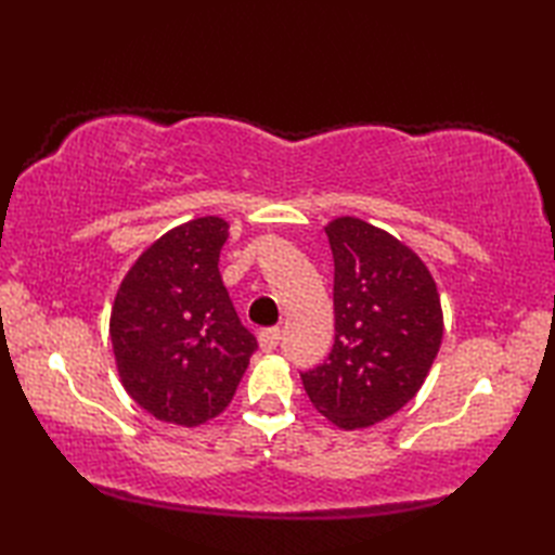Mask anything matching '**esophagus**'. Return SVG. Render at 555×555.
Segmentation results:
<instances>
[{"instance_id":"34e87169","label":"esophagus","mask_w":555,"mask_h":555,"mask_svg":"<svg viewBox=\"0 0 555 555\" xmlns=\"http://www.w3.org/2000/svg\"><path fill=\"white\" fill-rule=\"evenodd\" d=\"M279 344H281V328L279 326L262 328V332H259V348H262L264 352L276 350Z\"/></svg>"}]
</instances>
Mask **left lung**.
<instances>
[{
    "label": "left lung",
    "mask_w": 555,
    "mask_h": 555,
    "mask_svg": "<svg viewBox=\"0 0 555 555\" xmlns=\"http://www.w3.org/2000/svg\"><path fill=\"white\" fill-rule=\"evenodd\" d=\"M334 255V346L300 372L312 405L340 429L372 427L410 403L443 336L441 300L422 259L372 223L326 227Z\"/></svg>",
    "instance_id": "left-lung-1"
}]
</instances>
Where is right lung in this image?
Here are the masks:
<instances>
[{
	"label": "right lung",
	"mask_w": 555,
	"mask_h": 555,
	"mask_svg": "<svg viewBox=\"0 0 555 555\" xmlns=\"http://www.w3.org/2000/svg\"><path fill=\"white\" fill-rule=\"evenodd\" d=\"M229 223L199 217L164 233L116 293L109 336L124 388L162 422L197 427L231 403L257 350L219 274Z\"/></svg>",
	"instance_id": "obj_1"
}]
</instances>
